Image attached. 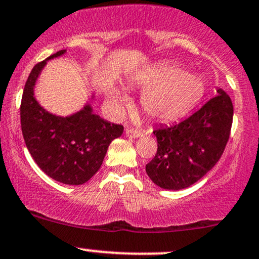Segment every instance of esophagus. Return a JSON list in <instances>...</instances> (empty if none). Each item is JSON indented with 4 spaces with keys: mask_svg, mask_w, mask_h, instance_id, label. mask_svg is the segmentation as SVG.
Returning <instances> with one entry per match:
<instances>
[{
    "mask_svg": "<svg viewBox=\"0 0 259 259\" xmlns=\"http://www.w3.org/2000/svg\"><path fill=\"white\" fill-rule=\"evenodd\" d=\"M125 135L130 139H136V138H141L143 136V132L138 129H127L125 132Z\"/></svg>",
    "mask_w": 259,
    "mask_h": 259,
    "instance_id": "esophagus-1",
    "label": "esophagus"
}]
</instances>
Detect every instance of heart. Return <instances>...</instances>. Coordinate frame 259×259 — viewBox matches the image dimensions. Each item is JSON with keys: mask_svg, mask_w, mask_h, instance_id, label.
<instances>
[{"mask_svg": "<svg viewBox=\"0 0 259 259\" xmlns=\"http://www.w3.org/2000/svg\"><path fill=\"white\" fill-rule=\"evenodd\" d=\"M138 86L147 88L141 97L144 112L161 121L182 118L200 101L205 92V84L198 76L188 75L176 66H162L138 73L132 79ZM109 103L118 112L125 96L119 90L109 93Z\"/></svg>", "mask_w": 259, "mask_h": 259, "instance_id": "b5f03b06", "label": "heart"}]
</instances>
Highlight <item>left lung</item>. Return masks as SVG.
<instances>
[{"mask_svg": "<svg viewBox=\"0 0 259 259\" xmlns=\"http://www.w3.org/2000/svg\"><path fill=\"white\" fill-rule=\"evenodd\" d=\"M194 114L153 132L157 152L146 164L156 186L168 190L188 188L220 160L231 132L234 106L221 88Z\"/></svg>", "mask_w": 259, "mask_h": 259, "instance_id": "obj_1", "label": "left lung"}]
</instances>
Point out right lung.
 <instances>
[{
    "label": "right lung",
    "instance_id": "obj_1",
    "mask_svg": "<svg viewBox=\"0 0 259 259\" xmlns=\"http://www.w3.org/2000/svg\"><path fill=\"white\" fill-rule=\"evenodd\" d=\"M65 53L58 51L33 67L22 96L21 125L28 151L41 171L60 183L79 186L98 172L108 146L124 127L95 114L88 103L67 116L53 114L39 104L34 96L36 79L47 61Z\"/></svg>",
    "mask_w": 259,
    "mask_h": 259
}]
</instances>
